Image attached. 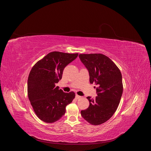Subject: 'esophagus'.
<instances>
[{
	"instance_id": "obj_1",
	"label": "esophagus",
	"mask_w": 151,
	"mask_h": 151,
	"mask_svg": "<svg viewBox=\"0 0 151 151\" xmlns=\"http://www.w3.org/2000/svg\"><path fill=\"white\" fill-rule=\"evenodd\" d=\"M81 97L79 96H78V95H77V94L75 96V99H77V100H78V99H81Z\"/></svg>"
}]
</instances>
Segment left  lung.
Wrapping results in <instances>:
<instances>
[{
  "instance_id": "obj_1",
  "label": "left lung",
  "mask_w": 151,
  "mask_h": 151,
  "mask_svg": "<svg viewBox=\"0 0 151 151\" xmlns=\"http://www.w3.org/2000/svg\"><path fill=\"white\" fill-rule=\"evenodd\" d=\"M79 57L88 70L90 83L97 86V96L95 99L87 97L90 106L81 114L90 124L100 125L109 120L118 108L123 91L122 75L116 64L103 54H81Z\"/></svg>"
}]
</instances>
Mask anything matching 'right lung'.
<instances>
[{
  "instance_id": "right-lung-1",
  "label": "right lung",
  "mask_w": 151,
  "mask_h": 151,
  "mask_svg": "<svg viewBox=\"0 0 151 151\" xmlns=\"http://www.w3.org/2000/svg\"><path fill=\"white\" fill-rule=\"evenodd\" d=\"M78 54L50 52L32 68L28 78L29 99L37 116L42 121L52 123L66 112V107L75 97L74 92L64 93L55 87L61 79L64 69Z\"/></svg>"
}]
</instances>
